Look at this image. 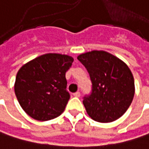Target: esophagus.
<instances>
[{"instance_id": "1", "label": "esophagus", "mask_w": 149, "mask_h": 149, "mask_svg": "<svg viewBox=\"0 0 149 149\" xmlns=\"http://www.w3.org/2000/svg\"><path fill=\"white\" fill-rule=\"evenodd\" d=\"M80 95H81V93H80L79 92H76L73 93V96H74V97H77V98L80 97Z\"/></svg>"}]
</instances>
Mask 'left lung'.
Listing matches in <instances>:
<instances>
[{
  "label": "left lung",
  "mask_w": 149,
  "mask_h": 149,
  "mask_svg": "<svg viewBox=\"0 0 149 149\" xmlns=\"http://www.w3.org/2000/svg\"><path fill=\"white\" fill-rule=\"evenodd\" d=\"M77 60L86 67L92 81V93L83 101L88 115L101 123L121 117L135 93L133 75L128 66L104 50L83 53Z\"/></svg>",
  "instance_id": "8db88e82"
}]
</instances>
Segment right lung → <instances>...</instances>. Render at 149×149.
<instances>
[{
	"label": "right lung",
	"mask_w": 149,
	"mask_h": 149,
	"mask_svg": "<svg viewBox=\"0 0 149 149\" xmlns=\"http://www.w3.org/2000/svg\"><path fill=\"white\" fill-rule=\"evenodd\" d=\"M73 58L48 53L27 62L18 70L14 90L22 109L40 121L49 120L65 110L70 94L66 72Z\"/></svg>",
	"instance_id": "1"
}]
</instances>
